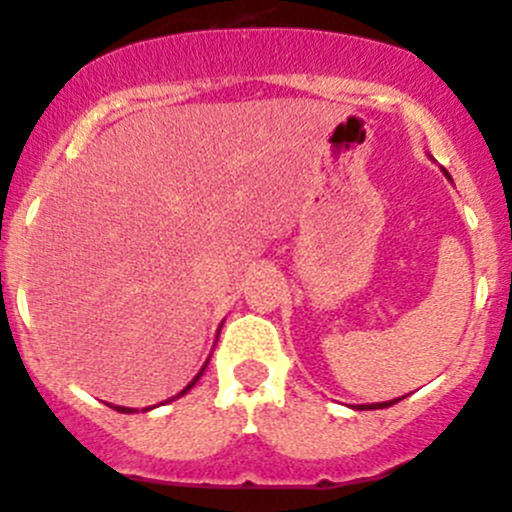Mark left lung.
I'll return each mask as SVG.
<instances>
[{"label":"left lung","instance_id":"8db88e82","mask_svg":"<svg viewBox=\"0 0 512 512\" xmlns=\"http://www.w3.org/2000/svg\"><path fill=\"white\" fill-rule=\"evenodd\" d=\"M446 174V171H444ZM449 176V174H446ZM451 179V176H449ZM397 400H402V397H397ZM397 400H390V402H375V405H358V410H383V407H390V405H395Z\"/></svg>","mask_w":512,"mask_h":512}]
</instances>
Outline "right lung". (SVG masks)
<instances>
[{"label": "right lung", "mask_w": 512, "mask_h": 512, "mask_svg": "<svg viewBox=\"0 0 512 512\" xmlns=\"http://www.w3.org/2000/svg\"><path fill=\"white\" fill-rule=\"evenodd\" d=\"M206 365H208V363H206ZM206 365H203V368H201V373H198V375H196V378H193V380H191V383H188V385L184 387V390H181V392H179V397H181V395H186V392H188V390H191V387L198 383V378H201V375H203V370H206ZM110 407H112V405H110ZM115 410H117V412H125V414H129V412H134V410H132V407H115Z\"/></svg>", "instance_id": "1"}]
</instances>
